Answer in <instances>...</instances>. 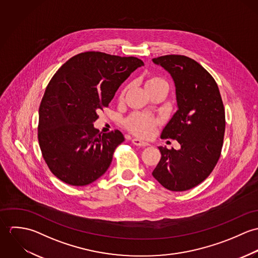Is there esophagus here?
I'll return each mask as SVG.
<instances>
[{"instance_id":"1","label":"esophagus","mask_w":258,"mask_h":258,"mask_svg":"<svg viewBox=\"0 0 258 258\" xmlns=\"http://www.w3.org/2000/svg\"><path fill=\"white\" fill-rule=\"evenodd\" d=\"M132 143H133L134 145H136V146H139V147H146V146H149V143L143 141V140H141V139H138V138H134V139L132 140Z\"/></svg>"}]
</instances>
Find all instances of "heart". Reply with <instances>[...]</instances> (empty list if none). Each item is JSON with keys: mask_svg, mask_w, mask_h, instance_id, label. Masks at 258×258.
Returning <instances> with one entry per match:
<instances>
[{"mask_svg": "<svg viewBox=\"0 0 258 258\" xmlns=\"http://www.w3.org/2000/svg\"><path fill=\"white\" fill-rule=\"evenodd\" d=\"M160 86H167L168 83L166 82L165 79L159 76H149L147 79L145 80V88L148 90L160 87ZM124 91L122 92L121 96H123ZM159 121L158 119L149 116V115H144V114H139V113H134L131 114L126 120H125V126L129 131H131L133 134L141 136V137H148L150 136L156 126L158 125Z\"/></svg>", "mask_w": 258, "mask_h": 258, "instance_id": "1", "label": "heart"}]
</instances>
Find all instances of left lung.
<instances>
[{
  "instance_id": "obj_1",
  "label": "left lung",
  "mask_w": 258,
  "mask_h": 258,
  "mask_svg": "<svg viewBox=\"0 0 258 258\" xmlns=\"http://www.w3.org/2000/svg\"><path fill=\"white\" fill-rule=\"evenodd\" d=\"M152 60L170 74L176 87L178 110L161 138L181 145L180 150L158 147L162 156L152 175L164 187L183 191L205 181L220 159L224 107L216 80L196 60L178 54Z\"/></svg>"
}]
</instances>
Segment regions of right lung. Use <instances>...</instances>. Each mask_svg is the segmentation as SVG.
<instances>
[{"instance_id":"right-lung-1","label":"right lung","mask_w":258,"mask_h":258,"mask_svg":"<svg viewBox=\"0 0 258 258\" xmlns=\"http://www.w3.org/2000/svg\"><path fill=\"white\" fill-rule=\"evenodd\" d=\"M144 62L86 51L70 58L50 79L38 109L37 138L51 173L72 185H86L109 168L125 138L119 130L100 134L93 125L119 86Z\"/></svg>"}]
</instances>
